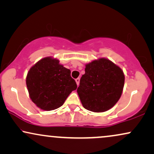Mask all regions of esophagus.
I'll return each instance as SVG.
<instances>
[{"label":"esophagus","instance_id":"esophagus-1","mask_svg":"<svg viewBox=\"0 0 154 154\" xmlns=\"http://www.w3.org/2000/svg\"><path fill=\"white\" fill-rule=\"evenodd\" d=\"M79 81H80V79L79 78H77L75 79V82H76V83H77V86H79Z\"/></svg>","mask_w":154,"mask_h":154}]
</instances>
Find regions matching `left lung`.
<instances>
[{"instance_id":"8db88e82","label":"left lung","mask_w":154,"mask_h":154,"mask_svg":"<svg viewBox=\"0 0 154 154\" xmlns=\"http://www.w3.org/2000/svg\"><path fill=\"white\" fill-rule=\"evenodd\" d=\"M125 84L123 71L107 58L86 64L77 94L83 107L94 112L107 111L122 95Z\"/></svg>"}]
</instances>
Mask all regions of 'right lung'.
Returning <instances> with one entry per match:
<instances>
[{
	"label": "right lung",
	"mask_w": 154,
	"mask_h": 154,
	"mask_svg": "<svg viewBox=\"0 0 154 154\" xmlns=\"http://www.w3.org/2000/svg\"><path fill=\"white\" fill-rule=\"evenodd\" d=\"M59 62L56 58L46 57L33 65L26 75L30 98L38 108L47 111L63 106L77 87L70 70Z\"/></svg>",
	"instance_id": "add662e5"
}]
</instances>
